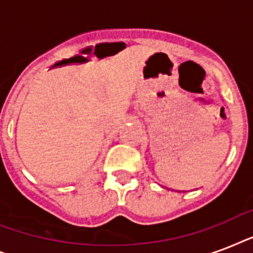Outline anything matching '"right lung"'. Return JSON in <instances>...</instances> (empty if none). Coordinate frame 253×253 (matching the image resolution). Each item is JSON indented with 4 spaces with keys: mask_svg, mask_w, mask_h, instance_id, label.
Listing matches in <instances>:
<instances>
[{
    "mask_svg": "<svg viewBox=\"0 0 253 253\" xmlns=\"http://www.w3.org/2000/svg\"><path fill=\"white\" fill-rule=\"evenodd\" d=\"M63 64H67V60L59 61V63H56V64H55V67H56V65H63Z\"/></svg>",
    "mask_w": 253,
    "mask_h": 253,
    "instance_id": "right-lung-1",
    "label": "right lung"
}]
</instances>
